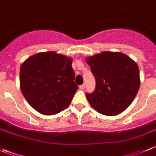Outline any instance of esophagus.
<instances>
[{"mask_svg":"<svg viewBox=\"0 0 156 156\" xmlns=\"http://www.w3.org/2000/svg\"><path fill=\"white\" fill-rule=\"evenodd\" d=\"M80 89H81V90H83V89L84 88V87H85V84H81V85H80Z\"/></svg>","mask_w":156,"mask_h":156,"instance_id":"obj_1","label":"esophagus"}]
</instances>
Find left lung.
I'll return each mask as SVG.
<instances>
[{"label":"left lung","instance_id":"1","mask_svg":"<svg viewBox=\"0 0 156 156\" xmlns=\"http://www.w3.org/2000/svg\"><path fill=\"white\" fill-rule=\"evenodd\" d=\"M96 87L86 98L91 107L106 116L124 111L135 98L140 85L136 63L121 52H104L86 58Z\"/></svg>","mask_w":156,"mask_h":156}]
</instances>
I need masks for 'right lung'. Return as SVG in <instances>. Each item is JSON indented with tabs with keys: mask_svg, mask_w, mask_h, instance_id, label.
I'll return each mask as SVG.
<instances>
[{
	"mask_svg": "<svg viewBox=\"0 0 156 156\" xmlns=\"http://www.w3.org/2000/svg\"><path fill=\"white\" fill-rule=\"evenodd\" d=\"M72 64V58L53 52H40L23 63L21 91L36 111L53 115L70 105L78 89Z\"/></svg>",
	"mask_w": 156,
	"mask_h": 156,
	"instance_id": "add662e5",
	"label": "right lung"
}]
</instances>
